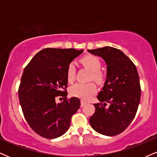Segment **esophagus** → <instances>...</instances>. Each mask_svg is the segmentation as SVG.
<instances>
[{
  "mask_svg": "<svg viewBox=\"0 0 157 157\" xmlns=\"http://www.w3.org/2000/svg\"><path fill=\"white\" fill-rule=\"evenodd\" d=\"M86 101H85L84 100H81V107H83L85 105H86Z\"/></svg>",
  "mask_w": 157,
  "mask_h": 157,
  "instance_id": "esophagus-1",
  "label": "esophagus"
}]
</instances>
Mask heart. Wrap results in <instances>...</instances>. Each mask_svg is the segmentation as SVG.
<instances>
[{
    "mask_svg": "<svg viewBox=\"0 0 157 157\" xmlns=\"http://www.w3.org/2000/svg\"><path fill=\"white\" fill-rule=\"evenodd\" d=\"M80 63L86 69L91 71L90 80H93L98 84H103L105 81V75L100 70L101 63L99 58L93 55H87L80 59ZM76 68L73 63L68 65L67 69V79L69 83H72L75 80ZM97 92V86L94 82L88 83H77L71 86L69 89L71 96L80 99H89Z\"/></svg>",
    "mask_w": 157,
    "mask_h": 157,
    "instance_id": "b5f03b06",
    "label": "heart"
}]
</instances>
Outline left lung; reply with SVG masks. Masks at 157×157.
<instances>
[{
  "mask_svg": "<svg viewBox=\"0 0 157 157\" xmlns=\"http://www.w3.org/2000/svg\"><path fill=\"white\" fill-rule=\"evenodd\" d=\"M107 63V79L94 104L90 118L96 132L107 136L123 132L135 118L140 100L141 88L137 68L122 51L112 47L88 50Z\"/></svg>",
  "mask_w": 157,
  "mask_h": 157,
  "instance_id": "8db88e82",
  "label": "left lung"
}]
</instances>
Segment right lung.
<instances>
[{"label": "right lung", "instance_id": "add662e5", "mask_svg": "<svg viewBox=\"0 0 157 157\" xmlns=\"http://www.w3.org/2000/svg\"><path fill=\"white\" fill-rule=\"evenodd\" d=\"M82 51L43 49L25 68L18 89L20 103L26 121L44 138L63 135L70 126L72 115L80 107L78 98L67 97V69ZM58 96L64 97L63 103L55 102Z\"/></svg>", "mask_w": 157, "mask_h": 157}]
</instances>
